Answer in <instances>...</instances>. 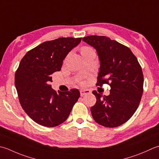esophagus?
I'll return each mask as SVG.
<instances>
[{
	"label": "esophagus",
	"instance_id": "esophagus-1",
	"mask_svg": "<svg viewBox=\"0 0 159 159\" xmlns=\"http://www.w3.org/2000/svg\"><path fill=\"white\" fill-rule=\"evenodd\" d=\"M80 96H83L84 95L89 94L90 93V90L89 89H81L80 90Z\"/></svg>",
	"mask_w": 159,
	"mask_h": 159
}]
</instances>
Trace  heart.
<instances>
[{
    "mask_svg": "<svg viewBox=\"0 0 159 159\" xmlns=\"http://www.w3.org/2000/svg\"><path fill=\"white\" fill-rule=\"evenodd\" d=\"M90 48H83V49H82V51L81 52H83V51H85V50H88V49H89Z\"/></svg>",
    "mask_w": 159,
    "mask_h": 159,
    "instance_id": "1",
    "label": "heart"
}]
</instances>
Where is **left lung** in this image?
Wrapping results in <instances>:
<instances>
[{
  "label": "left lung",
  "mask_w": 159,
  "mask_h": 159,
  "mask_svg": "<svg viewBox=\"0 0 159 159\" xmlns=\"http://www.w3.org/2000/svg\"><path fill=\"white\" fill-rule=\"evenodd\" d=\"M84 42L96 49L101 61L96 85H110V94L102 96L96 90L91 107L93 119L99 125L116 127L127 122L141 102L143 74L137 58L129 48L104 36H88Z\"/></svg>",
  "instance_id": "8db88e82"
}]
</instances>
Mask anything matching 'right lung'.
<instances>
[{
  "instance_id": "right-lung-1",
  "label": "right lung",
  "mask_w": 159,
  "mask_h": 159,
  "mask_svg": "<svg viewBox=\"0 0 159 159\" xmlns=\"http://www.w3.org/2000/svg\"><path fill=\"white\" fill-rule=\"evenodd\" d=\"M82 38H59L43 42L28 51L15 73V86L25 113L40 125L52 127L67 120L80 97L77 89L58 92L49 85L51 74L60 71L63 61Z\"/></svg>"
}]
</instances>
